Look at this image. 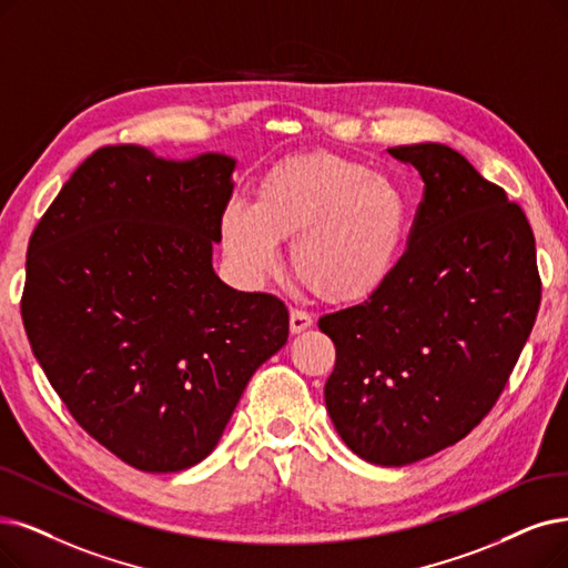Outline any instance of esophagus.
Listing matches in <instances>:
<instances>
[{"label": "esophagus", "instance_id": "obj_1", "mask_svg": "<svg viewBox=\"0 0 568 568\" xmlns=\"http://www.w3.org/2000/svg\"><path fill=\"white\" fill-rule=\"evenodd\" d=\"M312 326V316L303 310H291V320H288V328L293 335H298L303 331H307Z\"/></svg>", "mask_w": 568, "mask_h": 568}]
</instances>
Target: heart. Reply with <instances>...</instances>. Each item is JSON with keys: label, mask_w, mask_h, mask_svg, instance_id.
Listing matches in <instances>:
<instances>
[{"label": "heart", "mask_w": 568, "mask_h": 568, "mask_svg": "<svg viewBox=\"0 0 568 568\" xmlns=\"http://www.w3.org/2000/svg\"><path fill=\"white\" fill-rule=\"evenodd\" d=\"M225 254L248 284L275 277L280 240L291 267L328 303H361L387 286L410 231V205L392 179L333 153L288 158L272 168L256 202L221 214Z\"/></svg>", "instance_id": "b5f03b06"}]
</instances>
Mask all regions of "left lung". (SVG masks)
I'll list each match as a JSON object with an SVG mask.
<instances>
[{
  "label": "left lung",
  "instance_id": "1",
  "mask_svg": "<svg viewBox=\"0 0 568 568\" xmlns=\"http://www.w3.org/2000/svg\"><path fill=\"white\" fill-rule=\"evenodd\" d=\"M424 181L410 244L387 286L326 314V410L343 443L405 466L459 443L491 410L540 305L531 225L504 189L445 144L389 149Z\"/></svg>",
  "mask_w": 568,
  "mask_h": 568
}]
</instances>
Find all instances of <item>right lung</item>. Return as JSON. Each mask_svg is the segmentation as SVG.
I'll return each mask as SVG.
<instances>
[{"label": "right lung", "mask_w": 568, "mask_h": 568, "mask_svg": "<svg viewBox=\"0 0 568 568\" xmlns=\"http://www.w3.org/2000/svg\"><path fill=\"white\" fill-rule=\"evenodd\" d=\"M237 161L98 149L28 246L22 324L74 419L125 464L174 473L212 455L288 312L212 265Z\"/></svg>", "instance_id": "right-lung-1"}]
</instances>
